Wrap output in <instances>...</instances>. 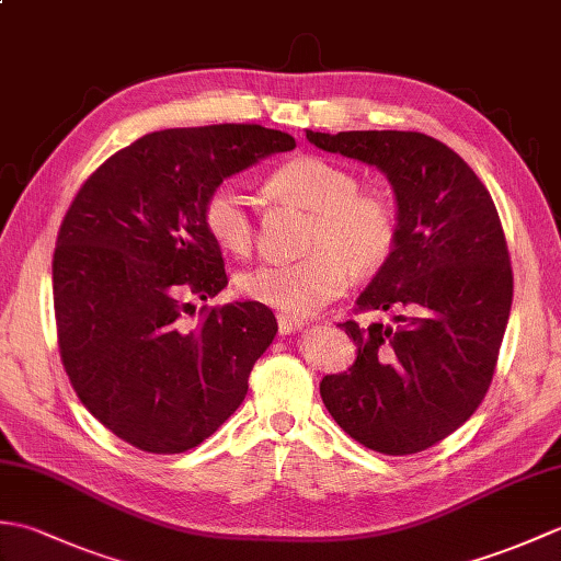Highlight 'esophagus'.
<instances>
[{
	"label": "esophagus",
	"instance_id": "obj_1",
	"mask_svg": "<svg viewBox=\"0 0 561 561\" xmlns=\"http://www.w3.org/2000/svg\"><path fill=\"white\" fill-rule=\"evenodd\" d=\"M277 328H279L282 335H289V332L301 330L304 323H301V320H296V318H289V316H277Z\"/></svg>",
	"mask_w": 561,
	"mask_h": 561
}]
</instances>
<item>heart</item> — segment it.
Masks as SVG:
<instances>
[{"label":"heart","mask_w":561,"mask_h":561,"mask_svg":"<svg viewBox=\"0 0 561 561\" xmlns=\"http://www.w3.org/2000/svg\"><path fill=\"white\" fill-rule=\"evenodd\" d=\"M267 193L311 211L304 253L289 265H260L238 277L250 301L289 318L316 313L344 289L347 272L371 274L398 245V211L380 193L362 190L347 165L318 153L279 163L265 178ZM202 226L224 253L248 255L255 243V221L245 193L233 183L214 185L202 202Z\"/></svg>","instance_id":"1"}]
</instances>
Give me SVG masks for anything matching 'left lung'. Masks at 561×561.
<instances>
[{"label": "left lung", "instance_id": "1", "mask_svg": "<svg viewBox=\"0 0 561 561\" xmlns=\"http://www.w3.org/2000/svg\"><path fill=\"white\" fill-rule=\"evenodd\" d=\"M323 151L371 163L398 199V245L354 311L392 323H340L350 371L320 380L344 432L386 456L436 446L470 420L492 383L514 299L502 219L474 171L422 133H306Z\"/></svg>", "mask_w": 561, "mask_h": 561}]
</instances>
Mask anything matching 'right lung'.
Wrapping results in <instances>:
<instances>
[{"label": "right lung", "instance_id": "1", "mask_svg": "<svg viewBox=\"0 0 561 561\" xmlns=\"http://www.w3.org/2000/svg\"><path fill=\"white\" fill-rule=\"evenodd\" d=\"M294 147L260 125L161 129L115 151L71 199L53 255L59 356L83 408L129 446L185 453L243 402L277 320L257 301L197 316L185 301L229 282L202 202Z\"/></svg>", "mask_w": 561, "mask_h": 561}]
</instances>
